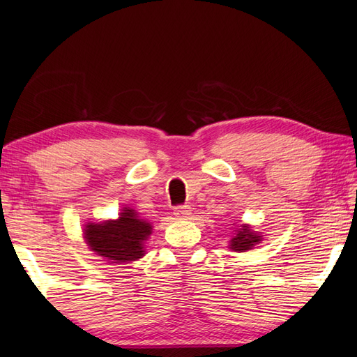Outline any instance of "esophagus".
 Listing matches in <instances>:
<instances>
[{"label":"esophagus","mask_w":357,"mask_h":357,"mask_svg":"<svg viewBox=\"0 0 357 357\" xmlns=\"http://www.w3.org/2000/svg\"><path fill=\"white\" fill-rule=\"evenodd\" d=\"M192 215V210L188 206H179L174 208V216H176L178 219H188Z\"/></svg>","instance_id":"obj_1"}]
</instances>
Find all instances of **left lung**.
<instances>
[{
	"instance_id": "1",
	"label": "left lung",
	"mask_w": 357,
	"mask_h": 357,
	"mask_svg": "<svg viewBox=\"0 0 357 357\" xmlns=\"http://www.w3.org/2000/svg\"><path fill=\"white\" fill-rule=\"evenodd\" d=\"M236 234L230 239L229 248L231 252H247V250H252L256 244H259L262 241V234L253 231L252 227L247 224H242L239 229L234 230Z\"/></svg>"
}]
</instances>
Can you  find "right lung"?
<instances>
[{
  "instance_id": "1",
  "label": "right lung",
  "mask_w": 357,
  "mask_h": 357,
  "mask_svg": "<svg viewBox=\"0 0 357 357\" xmlns=\"http://www.w3.org/2000/svg\"><path fill=\"white\" fill-rule=\"evenodd\" d=\"M150 234L151 224L128 207L123 208L115 221L87 222L84 227L86 244L112 264L138 261L146 255L144 244Z\"/></svg>"
}]
</instances>
